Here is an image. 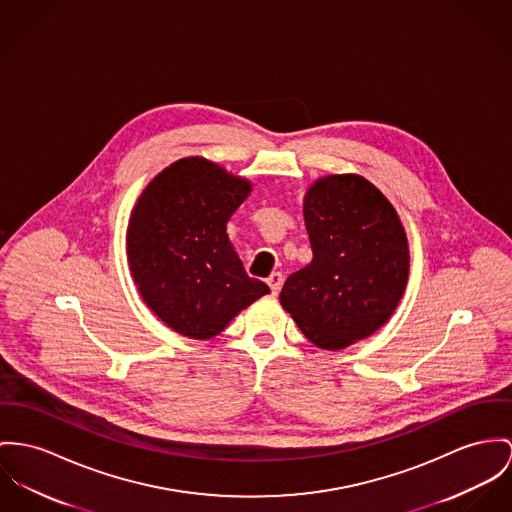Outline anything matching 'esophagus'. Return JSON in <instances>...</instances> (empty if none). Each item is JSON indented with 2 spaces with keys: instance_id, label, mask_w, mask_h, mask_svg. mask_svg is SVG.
Listing matches in <instances>:
<instances>
[{
  "instance_id": "1",
  "label": "esophagus",
  "mask_w": 512,
  "mask_h": 512,
  "mask_svg": "<svg viewBox=\"0 0 512 512\" xmlns=\"http://www.w3.org/2000/svg\"><path fill=\"white\" fill-rule=\"evenodd\" d=\"M282 280H284L282 273H273V275L267 278V284L271 286L273 294H278V292H280V288H282Z\"/></svg>"
}]
</instances>
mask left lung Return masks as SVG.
<instances>
[{
  "label": "left lung",
  "instance_id": "left-lung-1",
  "mask_svg": "<svg viewBox=\"0 0 512 512\" xmlns=\"http://www.w3.org/2000/svg\"><path fill=\"white\" fill-rule=\"evenodd\" d=\"M314 259L286 278L280 304L319 349L339 351L394 314L409 249L390 200L358 175L315 181L304 198Z\"/></svg>",
  "mask_w": 512,
  "mask_h": 512
}]
</instances>
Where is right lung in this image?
<instances>
[{"label": "right lung", "instance_id": "obj_1", "mask_svg": "<svg viewBox=\"0 0 512 512\" xmlns=\"http://www.w3.org/2000/svg\"><path fill=\"white\" fill-rule=\"evenodd\" d=\"M251 193L202 158L175 161L138 198L128 261L144 302L177 333L210 339L269 286L245 273L226 224Z\"/></svg>", "mask_w": 512, "mask_h": 512}]
</instances>
